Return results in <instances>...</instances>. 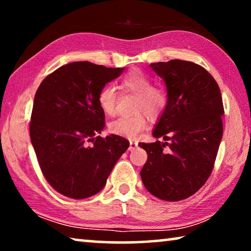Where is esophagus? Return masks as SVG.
Listing matches in <instances>:
<instances>
[{
    "label": "esophagus",
    "mask_w": 251,
    "mask_h": 251,
    "mask_svg": "<svg viewBox=\"0 0 251 251\" xmlns=\"http://www.w3.org/2000/svg\"><path fill=\"white\" fill-rule=\"evenodd\" d=\"M138 146V143L137 142H135V141H129V148L128 150L129 151H134V150H136V147Z\"/></svg>",
    "instance_id": "obj_1"
}]
</instances>
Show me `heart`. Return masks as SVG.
Returning a JSON list of instances; mask_svg holds the SVG:
<instances>
[{"label": "heart", "mask_w": 251, "mask_h": 251, "mask_svg": "<svg viewBox=\"0 0 251 251\" xmlns=\"http://www.w3.org/2000/svg\"><path fill=\"white\" fill-rule=\"evenodd\" d=\"M152 80L141 70H131L121 79L123 90L137 94L136 107L138 110H146L151 116H157L167 105V95L160 87L151 86ZM99 104L101 110L107 115H113L116 110L117 93L112 85H105L99 93ZM147 125L144 114L123 115L109 124L112 134L127 138H135L145 129Z\"/></svg>", "instance_id": "b5f03b06"}]
</instances>
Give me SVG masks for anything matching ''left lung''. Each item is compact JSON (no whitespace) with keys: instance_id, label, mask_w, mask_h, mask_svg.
Segmentation results:
<instances>
[{"instance_id":"left-lung-1","label":"left lung","mask_w":251,"mask_h":251,"mask_svg":"<svg viewBox=\"0 0 251 251\" xmlns=\"http://www.w3.org/2000/svg\"><path fill=\"white\" fill-rule=\"evenodd\" d=\"M151 67L167 88V105L152 136L169 143L138 144L148 155L141 177L155 197L178 201L210 176L223 138L222 93L214 77L193 62L172 59Z\"/></svg>"}]
</instances>
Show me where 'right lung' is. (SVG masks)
Wrapping results in <instances>:
<instances>
[{"mask_svg":"<svg viewBox=\"0 0 251 251\" xmlns=\"http://www.w3.org/2000/svg\"><path fill=\"white\" fill-rule=\"evenodd\" d=\"M124 67L90 62L63 65L44 78L34 97L29 136L41 171L59 194L74 199L96 195L129 146L105 127L99 93Z\"/></svg>","mask_w":251,"mask_h":251,"instance_id":"add662e5","label":"right lung"}]
</instances>
